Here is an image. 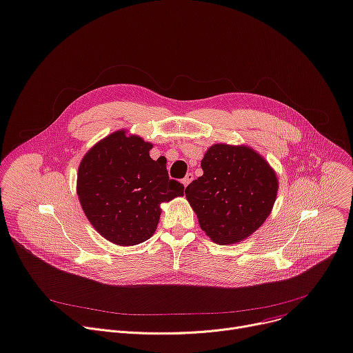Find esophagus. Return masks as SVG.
Instances as JSON below:
<instances>
[{
	"label": "esophagus",
	"mask_w": 353,
	"mask_h": 353,
	"mask_svg": "<svg viewBox=\"0 0 353 353\" xmlns=\"http://www.w3.org/2000/svg\"><path fill=\"white\" fill-rule=\"evenodd\" d=\"M193 179H194L193 173H187V174H185V177L183 179V184H184V187L189 185V184L193 181Z\"/></svg>",
	"instance_id": "obj_1"
}]
</instances>
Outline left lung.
<instances>
[{
	"instance_id": "left-lung-1",
	"label": "left lung",
	"mask_w": 353,
	"mask_h": 353,
	"mask_svg": "<svg viewBox=\"0 0 353 353\" xmlns=\"http://www.w3.org/2000/svg\"><path fill=\"white\" fill-rule=\"evenodd\" d=\"M203 176L185 187L201 230L220 245L236 244L260 228L274 207L278 177L247 145L216 143L201 160Z\"/></svg>"
}]
</instances>
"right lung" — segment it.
<instances>
[{
  "mask_svg": "<svg viewBox=\"0 0 353 353\" xmlns=\"http://www.w3.org/2000/svg\"><path fill=\"white\" fill-rule=\"evenodd\" d=\"M152 143L116 130L83 156L77 193L90 224L116 245L149 240L159 224L161 203L183 196L184 185L169 179L166 159L150 157Z\"/></svg>",
  "mask_w": 353,
  "mask_h": 353,
  "instance_id": "right-lung-1",
  "label": "right lung"
}]
</instances>
